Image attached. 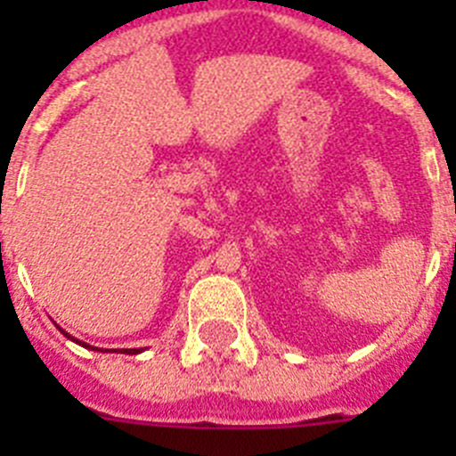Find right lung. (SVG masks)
I'll return each instance as SVG.
<instances>
[{"mask_svg": "<svg viewBox=\"0 0 456 456\" xmlns=\"http://www.w3.org/2000/svg\"><path fill=\"white\" fill-rule=\"evenodd\" d=\"M56 329H59V331H61V333H63V336H66V338H68V340H72V342H77V345H82V347H86V349H95V347H91V345H86V342L77 340V338H72V336H70V333H66V331H63L61 326H56ZM98 352H100V349H98ZM139 352H141V349H125V354H139Z\"/></svg>", "mask_w": 456, "mask_h": 456, "instance_id": "right-lung-1", "label": "right lung"}]
</instances>
